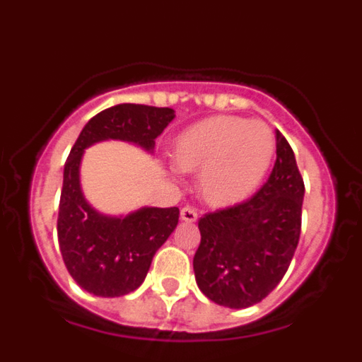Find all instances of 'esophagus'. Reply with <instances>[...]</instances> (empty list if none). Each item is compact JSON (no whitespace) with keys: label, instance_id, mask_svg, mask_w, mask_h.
I'll use <instances>...</instances> for the list:
<instances>
[{"label":"esophagus","instance_id":"1","mask_svg":"<svg viewBox=\"0 0 362 362\" xmlns=\"http://www.w3.org/2000/svg\"><path fill=\"white\" fill-rule=\"evenodd\" d=\"M181 219H183L185 223H196L197 210L194 209V206H185V209H181Z\"/></svg>","mask_w":362,"mask_h":362}]
</instances>
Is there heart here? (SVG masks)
<instances>
[{"instance_id":"heart-1","label":"heart","mask_w":362,"mask_h":362,"mask_svg":"<svg viewBox=\"0 0 362 362\" xmlns=\"http://www.w3.org/2000/svg\"><path fill=\"white\" fill-rule=\"evenodd\" d=\"M179 170L199 172V192L216 206L252 196L276 156V136L263 121L214 116L192 124L174 143Z\"/></svg>"}]
</instances>
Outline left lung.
<instances>
[{"label":"left lung","mask_w":362,"mask_h":362,"mask_svg":"<svg viewBox=\"0 0 362 362\" xmlns=\"http://www.w3.org/2000/svg\"><path fill=\"white\" fill-rule=\"evenodd\" d=\"M277 159L248 201L199 219L194 272L201 292L226 308H248L276 288L300 235L305 183L292 146L276 134Z\"/></svg>","instance_id":"8db88e82"}]
</instances>
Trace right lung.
Returning a JSON list of instances; mask_svg holds the SVG:
<instances>
[{"mask_svg":"<svg viewBox=\"0 0 362 362\" xmlns=\"http://www.w3.org/2000/svg\"><path fill=\"white\" fill-rule=\"evenodd\" d=\"M174 117L172 108L116 105L92 117L70 150L63 172L57 239L66 270L88 293L119 297L139 288L156 252L177 226L179 209L143 206L129 216L98 212L83 196L79 181L85 148L117 139L152 153L156 137Z\"/></svg>","mask_w":362,"mask_h":362,"instance_id":"obj_1","label":"right lung"}]
</instances>
